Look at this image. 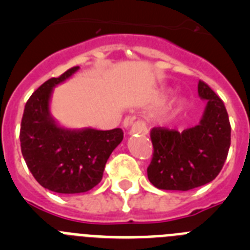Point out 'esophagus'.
Listing matches in <instances>:
<instances>
[{"instance_id": "obj_1", "label": "esophagus", "mask_w": 250, "mask_h": 250, "mask_svg": "<svg viewBox=\"0 0 250 250\" xmlns=\"http://www.w3.org/2000/svg\"><path fill=\"white\" fill-rule=\"evenodd\" d=\"M130 135H135V134H140V135H146L147 134V127L146 124L144 121H135L132 124L131 127L129 129Z\"/></svg>"}]
</instances>
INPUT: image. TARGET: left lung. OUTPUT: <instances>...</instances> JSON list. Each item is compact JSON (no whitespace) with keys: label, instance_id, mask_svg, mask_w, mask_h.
Wrapping results in <instances>:
<instances>
[{"label":"left lung","instance_id":"left-lung-1","mask_svg":"<svg viewBox=\"0 0 250 250\" xmlns=\"http://www.w3.org/2000/svg\"><path fill=\"white\" fill-rule=\"evenodd\" d=\"M198 95L207 100L198 125L184 131L154 127L150 183L163 190L187 191L210 183L220 173L230 146V123L224 103L205 83Z\"/></svg>","mask_w":250,"mask_h":250}]
</instances>
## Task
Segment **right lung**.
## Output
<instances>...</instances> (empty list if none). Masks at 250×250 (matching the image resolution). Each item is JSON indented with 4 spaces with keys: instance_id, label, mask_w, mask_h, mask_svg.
<instances>
[{
    "instance_id": "add662e5",
    "label": "right lung",
    "mask_w": 250,
    "mask_h": 250,
    "mask_svg": "<svg viewBox=\"0 0 250 250\" xmlns=\"http://www.w3.org/2000/svg\"><path fill=\"white\" fill-rule=\"evenodd\" d=\"M79 66L52 77L26 103L20 130L21 151L41 187L60 194L85 193L103 179L106 161L123 141L121 129H67L51 115L54 89L68 80Z\"/></svg>"
}]
</instances>
